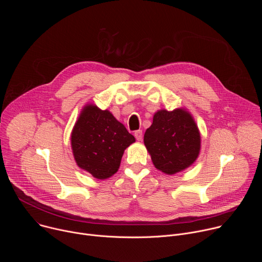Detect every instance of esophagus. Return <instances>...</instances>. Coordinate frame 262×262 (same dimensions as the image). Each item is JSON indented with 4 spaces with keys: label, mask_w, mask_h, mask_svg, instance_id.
<instances>
[{
    "label": "esophagus",
    "mask_w": 262,
    "mask_h": 262,
    "mask_svg": "<svg viewBox=\"0 0 262 262\" xmlns=\"http://www.w3.org/2000/svg\"><path fill=\"white\" fill-rule=\"evenodd\" d=\"M135 137H136V139L138 140V141H141L142 140V138H143V132L142 130H136L135 132Z\"/></svg>",
    "instance_id": "1"
}]
</instances>
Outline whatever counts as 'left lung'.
I'll return each instance as SVG.
<instances>
[{"label": "left lung", "instance_id": "8db88e82", "mask_svg": "<svg viewBox=\"0 0 262 262\" xmlns=\"http://www.w3.org/2000/svg\"><path fill=\"white\" fill-rule=\"evenodd\" d=\"M144 144L157 169L175 174L198 158L201 137L192 115L184 108L160 110L144 135Z\"/></svg>", "mask_w": 262, "mask_h": 262}]
</instances>
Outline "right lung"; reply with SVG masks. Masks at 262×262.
<instances>
[{
  "instance_id": "add662e5",
  "label": "right lung",
  "mask_w": 262,
  "mask_h": 262,
  "mask_svg": "<svg viewBox=\"0 0 262 262\" xmlns=\"http://www.w3.org/2000/svg\"><path fill=\"white\" fill-rule=\"evenodd\" d=\"M136 141L111 112L87 104L71 133V148L77 165L97 179L114 175L125 149Z\"/></svg>"
}]
</instances>
